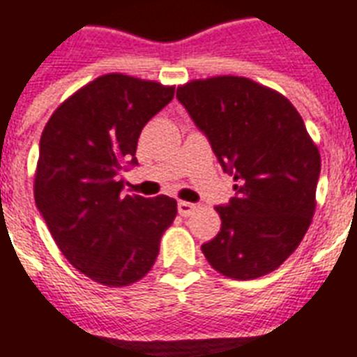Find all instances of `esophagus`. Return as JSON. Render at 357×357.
Segmentation results:
<instances>
[{
  "label": "esophagus",
  "mask_w": 357,
  "mask_h": 357,
  "mask_svg": "<svg viewBox=\"0 0 357 357\" xmlns=\"http://www.w3.org/2000/svg\"><path fill=\"white\" fill-rule=\"evenodd\" d=\"M195 209H197V206H195V204L183 202V200H181V202H178V211L181 217H189V215L192 213Z\"/></svg>",
  "instance_id": "34e87169"
}]
</instances>
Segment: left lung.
<instances>
[{
  "instance_id": "8db88e82",
  "label": "left lung",
  "mask_w": 357,
  "mask_h": 357,
  "mask_svg": "<svg viewBox=\"0 0 357 357\" xmlns=\"http://www.w3.org/2000/svg\"><path fill=\"white\" fill-rule=\"evenodd\" d=\"M178 100L234 178L236 197L217 206L221 230L202 245L211 268L238 281L277 269L317 208L320 153L292 102L243 76L179 86Z\"/></svg>"
}]
</instances>
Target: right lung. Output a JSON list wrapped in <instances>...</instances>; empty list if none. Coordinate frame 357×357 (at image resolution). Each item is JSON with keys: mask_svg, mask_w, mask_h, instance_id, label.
<instances>
[{"mask_svg": "<svg viewBox=\"0 0 357 357\" xmlns=\"http://www.w3.org/2000/svg\"><path fill=\"white\" fill-rule=\"evenodd\" d=\"M174 99L172 86L127 75L86 84L48 119L39 142L35 204L63 257L105 287L140 281L159 255L176 200L123 197L119 172L138 165V136Z\"/></svg>", "mask_w": 357, "mask_h": 357, "instance_id": "obj_1", "label": "right lung"}]
</instances>
